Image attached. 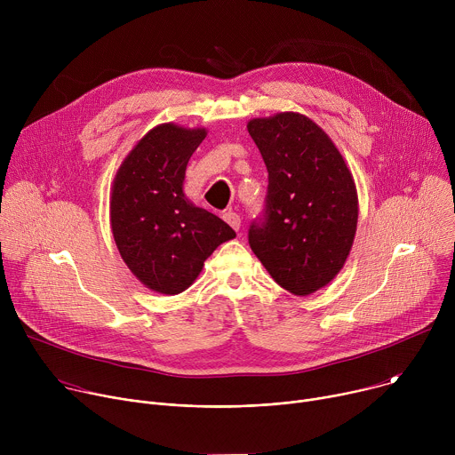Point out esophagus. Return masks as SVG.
Returning <instances> with one entry per match:
<instances>
[{
    "label": "esophagus",
    "instance_id": "obj_1",
    "mask_svg": "<svg viewBox=\"0 0 455 455\" xmlns=\"http://www.w3.org/2000/svg\"><path fill=\"white\" fill-rule=\"evenodd\" d=\"M223 220L237 232L239 228H241V218H239V214L237 212H234V211H227V212H223Z\"/></svg>",
    "mask_w": 455,
    "mask_h": 455
}]
</instances>
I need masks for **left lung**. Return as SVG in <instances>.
<instances>
[{"instance_id": "left-lung-1", "label": "left lung", "mask_w": 455, "mask_h": 455, "mask_svg": "<svg viewBox=\"0 0 455 455\" xmlns=\"http://www.w3.org/2000/svg\"><path fill=\"white\" fill-rule=\"evenodd\" d=\"M246 127L268 169L267 216L250 227V248L281 288L311 295L339 275L353 248V174L330 135L306 115L283 111Z\"/></svg>"}]
</instances>
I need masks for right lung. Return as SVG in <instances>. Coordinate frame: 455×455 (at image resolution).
Returning a JSON list of instances; mask_svg holds the SVG:
<instances>
[{
	"label": "right lung",
	"instance_id": "add662e5",
	"mask_svg": "<svg viewBox=\"0 0 455 455\" xmlns=\"http://www.w3.org/2000/svg\"><path fill=\"white\" fill-rule=\"evenodd\" d=\"M207 137L205 127L172 122L148 132L120 164L109 198V223L120 257L149 290L185 291L207 257L235 232L183 192L188 158Z\"/></svg>",
	"mask_w": 455,
	"mask_h": 455
}]
</instances>
